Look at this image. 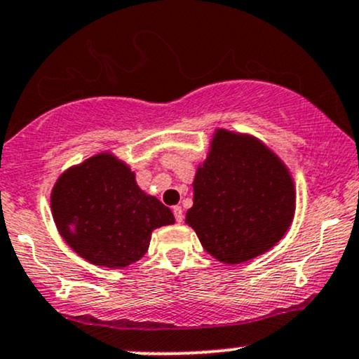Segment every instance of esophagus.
Here are the masks:
<instances>
[{"instance_id": "1", "label": "esophagus", "mask_w": 359, "mask_h": 359, "mask_svg": "<svg viewBox=\"0 0 359 359\" xmlns=\"http://www.w3.org/2000/svg\"><path fill=\"white\" fill-rule=\"evenodd\" d=\"M172 213H175V219H176V222L178 224H181L183 222V208L180 207V205H176V207H172Z\"/></svg>"}]
</instances>
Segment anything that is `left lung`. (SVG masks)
Instances as JSON below:
<instances>
[{
    "label": "left lung",
    "instance_id": "left-lung-1",
    "mask_svg": "<svg viewBox=\"0 0 359 359\" xmlns=\"http://www.w3.org/2000/svg\"><path fill=\"white\" fill-rule=\"evenodd\" d=\"M292 172L255 135L217 128L193 180L187 222L208 255L241 264L283 239L295 215Z\"/></svg>",
    "mask_w": 359,
    "mask_h": 359
}]
</instances>
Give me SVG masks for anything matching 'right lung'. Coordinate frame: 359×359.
<instances>
[{
    "mask_svg": "<svg viewBox=\"0 0 359 359\" xmlns=\"http://www.w3.org/2000/svg\"><path fill=\"white\" fill-rule=\"evenodd\" d=\"M50 210L60 237L76 255L111 269L139 261L152 231L175 224L172 212L140 190L135 172L111 152L66 169L52 188Z\"/></svg>",
    "mask_w": 359,
    "mask_h": 359,
    "instance_id": "right-lung-1",
    "label": "right lung"
}]
</instances>
